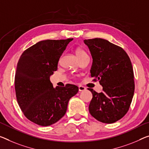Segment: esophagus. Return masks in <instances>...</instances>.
<instances>
[{
    "instance_id": "34e87169",
    "label": "esophagus",
    "mask_w": 149,
    "mask_h": 149,
    "mask_svg": "<svg viewBox=\"0 0 149 149\" xmlns=\"http://www.w3.org/2000/svg\"><path fill=\"white\" fill-rule=\"evenodd\" d=\"M86 90V88L84 87V86H79V92H81V91H84Z\"/></svg>"
}]
</instances>
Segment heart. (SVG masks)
Returning <instances> with one entry per match:
<instances>
[{
  "mask_svg": "<svg viewBox=\"0 0 149 149\" xmlns=\"http://www.w3.org/2000/svg\"><path fill=\"white\" fill-rule=\"evenodd\" d=\"M75 53H76L77 56H78V58H79L80 60L82 58H84V57H86L88 56L87 54H86V52H85L84 50H83L81 48H77L76 50H75Z\"/></svg>",
  "mask_w": 149,
  "mask_h": 149,
  "instance_id": "1",
  "label": "heart"
}]
</instances>
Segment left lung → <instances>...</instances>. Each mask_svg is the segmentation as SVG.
I'll return each instance as SVG.
<instances>
[{
  "instance_id": "left-lung-1",
  "label": "left lung",
  "mask_w": 149,
  "mask_h": 149,
  "mask_svg": "<svg viewBox=\"0 0 149 149\" xmlns=\"http://www.w3.org/2000/svg\"><path fill=\"white\" fill-rule=\"evenodd\" d=\"M93 57L91 76L99 81L102 92L93 94L88 110L100 122L111 124L120 120L129 111L134 92L131 61L125 50L102 38L84 40Z\"/></svg>"
}]
</instances>
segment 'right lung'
I'll return each mask as SVG.
<instances>
[{
    "label": "right lung",
    "instance_id": "obj_1",
    "mask_svg": "<svg viewBox=\"0 0 149 149\" xmlns=\"http://www.w3.org/2000/svg\"><path fill=\"white\" fill-rule=\"evenodd\" d=\"M72 38L41 40L23 52L17 63L15 77L16 97L21 111L29 120L47 127L65 115L70 98L79 91L67 84L54 88L50 76Z\"/></svg>",
    "mask_w": 149,
    "mask_h": 149
}]
</instances>
